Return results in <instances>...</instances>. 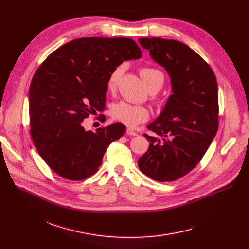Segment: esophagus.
Listing matches in <instances>:
<instances>
[{
  "mask_svg": "<svg viewBox=\"0 0 249 249\" xmlns=\"http://www.w3.org/2000/svg\"><path fill=\"white\" fill-rule=\"evenodd\" d=\"M127 134H128V135H130V136H137V133H136L134 130L130 129V128H128V129H127Z\"/></svg>",
  "mask_w": 249,
  "mask_h": 249,
  "instance_id": "34e87169",
  "label": "esophagus"
}]
</instances>
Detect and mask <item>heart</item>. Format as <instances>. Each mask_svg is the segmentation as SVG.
I'll use <instances>...</instances> for the list:
<instances>
[{
    "mask_svg": "<svg viewBox=\"0 0 249 249\" xmlns=\"http://www.w3.org/2000/svg\"><path fill=\"white\" fill-rule=\"evenodd\" d=\"M124 69H125L124 65H119L111 71V73L109 74V77L107 80V84H106L108 90L110 91L115 90L123 75ZM140 75L144 84L146 85L147 89L152 92L158 91L164 83L163 73L160 69L155 67L141 68ZM152 96L153 98L157 99V96L155 93H153ZM111 114L114 119L130 127H135L142 122H145L146 120H148L150 116L149 110L145 107V106L132 104L124 100L119 101L112 106Z\"/></svg>",
    "mask_w": 249,
    "mask_h": 249,
    "instance_id": "obj_1",
    "label": "heart"
}]
</instances>
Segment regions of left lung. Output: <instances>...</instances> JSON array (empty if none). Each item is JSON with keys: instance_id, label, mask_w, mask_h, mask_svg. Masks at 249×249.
<instances>
[{"instance_id": "8db88e82", "label": "left lung", "mask_w": 249, "mask_h": 249, "mask_svg": "<svg viewBox=\"0 0 249 249\" xmlns=\"http://www.w3.org/2000/svg\"><path fill=\"white\" fill-rule=\"evenodd\" d=\"M171 80L172 94L145 134L149 150L138 160L141 171L160 182L174 181L201 160L219 124L218 84L211 67L186 44L163 38H139Z\"/></svg>"}]
</instances>
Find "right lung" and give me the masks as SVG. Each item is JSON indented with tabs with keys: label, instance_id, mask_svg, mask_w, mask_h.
Listing matches in <instances>:
<instances>
[{
	"label": "right lung",
	"instance_id": "add662e5",
	"mask_svg": "<svg viewBox=\"0 0 249 249\" xmlns=\"http://www.w3.org/2000/svg\"><path fill=\"white\" fill-rule=\"evenodd\" d=\"M141 49L127 37H84L52 52L29 88L30 134L38 154L58 175L83 180L94 174L113 141L126 130L114 123L87 131L84 120L105 108L111 71ZM100 118H105L100 114Z\"/></svg>",
	"mask_w": 249,
	"mask_h": 249
}]
</instances>
